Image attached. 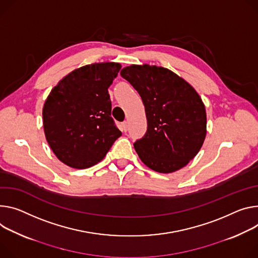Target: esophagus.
Masks as SVG:
<instances>
[{
	"instance_id": "1",
	"label": "esophagus",
	"mask_w": 258,
	"mask_h": 258,
	"mask_svg": "<svg viewBox=\"0 0 258 258\" xmlns=\"http://www.w3.org/2000/svg\"><path fill=\"white\" fill-rule=\"evenodd\" d=\"M121 131L122 132H124V133H126L127 132V128H128V125H127V122L126 121H123L122 123H121Z\"/></svg>"
}]
</instances>
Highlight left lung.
<instances>
[{
	"mask_svg": "<svg viewBox=\"0 0 258 258\" xmlns=\"http://www.w3.org/2000/svg\"><path fill=\"white\" fill-rule=\"evenodd\" d=\"M139 92L147 117V132L134 147L145 165L158 173L185 167L206 137L205 106L195 88L170 70L133 64L120 71Z\"/></svg>",
	"mask_w": 258,
	"mask_h": 258,
	"instance_id": "1",
	"label": "left lung"
}]
</instances>
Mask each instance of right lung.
Returning a JSON list of instances; mask_svg holds the SVG:
<instances>
[{"mask_svg": "<svg viewBox=\"0 0 258 258\" xmlns=\"http://www.w3.org/2000/svg\"><path fill=\"white\" fill-rule=\"evenodd\" d=\"M117 62L79 68L53 87L43 108L46 140L64 165L86 169L101 161L121 136L111 117L108 88Z\"/></svg>", "mask_w": 258, "mask_h": 258, "instance_id": "1", "label": "right lung"}]
</instances>
